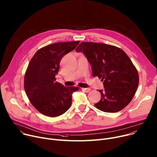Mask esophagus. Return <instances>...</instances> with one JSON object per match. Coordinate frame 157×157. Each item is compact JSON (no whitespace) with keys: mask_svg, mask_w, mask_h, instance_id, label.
Returning a JSON list of instances; mask_svg holds the SVG:
<instances>
[{"mask_svg":"<svg viewBox=\"0 0 157 157\" xmlns=\"http://www.w3.org/2000/svg\"><path fill=\"white\" fill-rule=\"evenodd\" d=\"M81 90H82L83 91L86 92V93H88V92H90V91H91V89L89 88H81Z\"/></svg>","mask_w":157,"mask_h":157,"instance_id":"1","label":"esophagus"}]
</instances>
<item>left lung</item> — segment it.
Masks as SVG:
<instances>
[{"instance_id":"8db88e82","label":"left lung","mask_w":157,"mask_h":157,"mask_svg":"<svg viewBox=\"0 0 157 157\" xmlns=\"http://www.w3.org/2000/svg\"><path fill=\"white\" fill-rule=\"evenodd\" d=\"M91 66L93 75L103 81L98 90L101 98L95 104L99 110L114 113L132 100L139 83L138 72L128 55L121 48L105 44L82 42L76 48Z\"/></svg>"}]
</instances>
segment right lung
<instances>
[{
  "instance_id": "1",
  "label": "right lung",
  "mask_w": 157,
  "mask_h": 157,
  "mask_svg": "<svg viewBox=\"0 0 157 157\" xmlns=\"http://www.w3.org/2000/svg\"><path fill=\"white\" fill-rule=\"evenodd\" d=\"M79 41L59 42L38 50L26 69L24 86L31 104L46 116L55 117L71 106L72 94L78 87H66L56 81L62 58L74 50Z\"/></svg>"
}]
</instances>
